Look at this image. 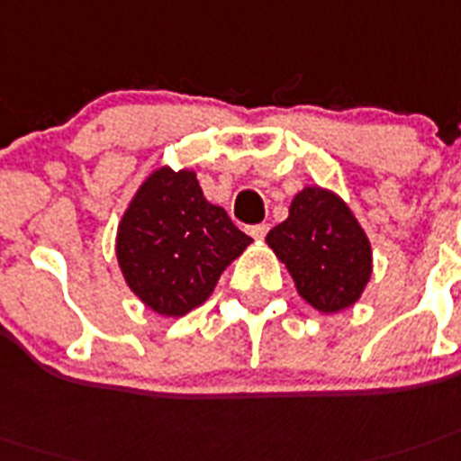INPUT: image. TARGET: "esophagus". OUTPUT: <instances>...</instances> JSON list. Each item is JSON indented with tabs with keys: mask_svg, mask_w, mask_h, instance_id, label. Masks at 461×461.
<instances>
[{
	"mask_svg": "<svg viewBox=\"0 0 461 461\" xmlns=\"http://www.w3.org/2000/svg\"><path fill=\"white\" fill-rule=\"evenodd\" d=\"M267 231H269L267 224H255V227H250V237H253L255 241H262V239L267 237Z\"/></svg>",
	"mask_w": 461,
	"mask_h": 461,
	"instance_id": "34e87169",
	"label": "esophagus"
}]
</instances>
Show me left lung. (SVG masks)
<instances>
[{"label":"left lung","instance_id":"left-lung-1","mask_svg":"<svg viewBox=\"0 0 461 461\" xmlns=\"http://www.w3.org/2000/svg\"><path fill=\"white\" fill-rule=\"evenodd\" d=\"M267 246L295 281L297 295L321 314L354 307L373 276V249L349 203L332 189L304 187Z\"/></svg>","mask_w":461,"mask_h":461}]
</instances>
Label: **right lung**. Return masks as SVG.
Returning <instances> with one entry per match:
<instances>
[{
	"label": "right lung",
	"instance_id": "right-lung-1",
	"mask_svg": "<svg viewBox=\"0 0 461 461\" xmlns=\"http://www.w3.org/2000/svg\"><path fill=\"white\" fill-rule=\"evenodd\" d=\"M224 208L203 196L196 173L158 166L142 180L117 227V262L154 314L180 319L211 297L220 274L249 249Z\"/></svg>",
	"mask_w": 461,
	"mask_h": 461
}]
</instances>
